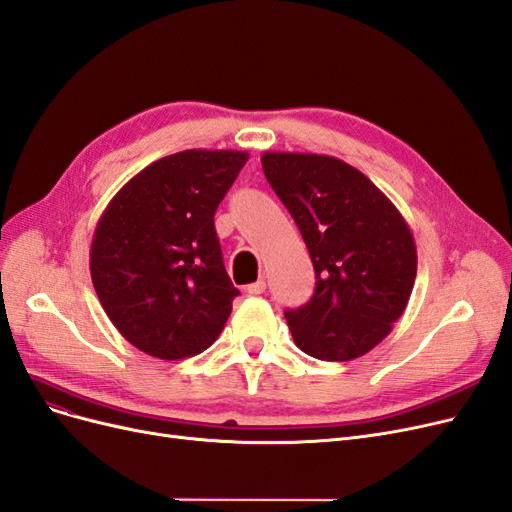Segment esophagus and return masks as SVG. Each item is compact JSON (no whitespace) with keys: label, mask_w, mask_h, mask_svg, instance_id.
Wrapping results in <instances>:
<instances>
[{"label":"esophagus","mask_w":512,"mask_h":512,"mask_svg":"<svg viewBox=\"0 0 512 512\" xmlns=\"http://www.w3.org/2000/svg\"><path fill=\"white\" fill-rule=\"evenodd\" d=\"M264 290H267V281H264V279H258V281H254V284H250L248 288H245V292L252 294V296H258Z\"/></svg>","instance_id":"obj_1"}]
</instances>
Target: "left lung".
I'll use <instances>...</instances> for the list:
<instances>
[{
    "instance_id": "1",
    "label": "left lung",
    "mask_w": 512,
    "mask_h": 512,
    "mask_svg": "<svg viewBox=\"0 0 512 512\" xmlns=\"http://www.w3.org/2000/svg\"><path fill=\"white\" fill-rule=\"evenodd\" d=\"M262 169L301 231L315 269L311 301L286 311L305 354H368L407 309L417 248L398 207L362 171L311 152H264Z\"/></svg>"
}]
</instances>
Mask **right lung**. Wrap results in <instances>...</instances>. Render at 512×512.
<instances>
[{"label":"right lung","instance_id":"add662e5","mask_svg":"<svg viewBox=\"0 0 512 512\" xmlns=\"http://www.w3.org/2000/svg\"><path fill=\"white\" fill-rule=\"evenodd\" d=\"M248 158L203 148L163 156L103 209L91 279L110 322L144 354L197 356L222 332L239 290L224 269L214 214Z\"/></svg>","mask_w":512,"mask_h":512}]
</instances>
